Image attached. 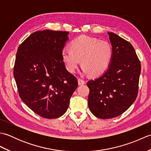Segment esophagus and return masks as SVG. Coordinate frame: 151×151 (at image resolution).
<instances>
[{"mask_svg":"<svg viewBox=\"0 0 151 151\" xmlns=\"http://www.w3.org/2000/svg\"><path fill=\"white\" fill-rule=\"evenodd\" d=\"M78 84L79 86H81V85H84L85 84V81H83V80L81 79V78H78Z\"/></svg>","mask_w":151,"mask_h":151,"instance_id":"34e87169","label":"esophagus"}]
</instances>
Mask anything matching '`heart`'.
Segmentation results:
<instances>
[{
	"label": "heart",
	"instance_id": "b5f03b06",
	"mask_svg": "<svg viewBox=\"0 0 151 151\" xmlns=\"http://www.w3.org/2000/svg\"><path fill=\"white\" fill-rule=\"evenodd\" d=\"M70 50L63 49L62 60L69 73H75L81 61L82 70L91 76H98L104 73L110 67L113 49L107 41L82 36L73 40Z\"/></svg>",
	"mask_w": 151,
	"mask_h": 151
}]
</instances>
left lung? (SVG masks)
Here are the masks:
<instances>
[{
    "label": "left lung",
    "mask_w": 151,
    "mask_h": 151,
    "mask_svg": "<svg viewBox=\"0 0 151 151\" xmlns=\"http://www.w3.org/2000/svg\"><path fill=\"white\" fill-rule=\"evenodd\" d=\"M113 49L108 69L89 81L88 106L100 119L117 117L135 101L138 93L141 63L133 46L118 35L108 32Z\"/></svg>",
    "instance_id": "obj_1"
}]
</instances>
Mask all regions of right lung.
Listing matches in <instances>:
<instances>
[{"instance_id": "1", "label": "right lung", "mask_w": 151, "mask_h": 151, "mask_svg": "<svg viewBox=\"0 0 151 151\" xmlns=\"http://www.w3.org/2000/svg\"><path fill=\"white\" fill-rule=\"evenodd\" d=\"M68 32L45 30L30 35L16 54L14 76L19 96L41 117H60L65 113L78 86L65 68L61 53Z\"/></svg>"}]
</instances>
